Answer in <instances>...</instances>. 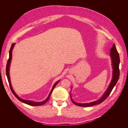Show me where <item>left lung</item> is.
Wrapping results in <instances>:
<instances>
[{
	"label": "left lung",
	"instance_id": "8db88e82",
	"mask_svg": "<svg viewBox=\"0 0 128 128\" xmlns=\"http://www.w3.org/2000/svg\"><path fill=\"white\" fill-rule=\"evenodd\" d=\"M110 55L112 59V66H113V78H112L111 82L109 86H108L107 90L105 92V93L104 94L102 97L99 100H97V101H96L90 103H88V104L76 103L74 102L71 98L72 102L74 104H75L76 105L80 106V107H84L92 106L96 105V104H101L104 101V100H105L108 96H109L112 90H113V88H114L115 85L116 84L120 76V69H119V64L120 62V56H119V54L117 51L116 48L114 44H113V46H112V48L110 49Z\"/></svg>",
	"mask_w": 128,
	"mask_h": 128
}]
</instances>
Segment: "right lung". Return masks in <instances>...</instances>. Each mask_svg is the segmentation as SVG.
<instances>
[{
    "label": "right lung",
    "mask_w": 128,
    "mask_h": 128,
    "mask_svg": "<svg viewBox=\"0 0 128 128\" xmlns=\"http://www.w3.org/2000/svg\"><path fill=\"white\" fill-rule=\"evenodd\" d=\"M15 44H13L12 45L11 47H10V53H9V54H10V57H9V59L8 60V61H7V65H6V76H7V80H8V83H9V86H10V90L12 91V93L15 96V97H16L18 100H20V101L24 103H25L26 104H29V105H30V106H41V105H42V104H45L46 102H47L48 100H49V98L50 97V96H51L52 92L54 88H55V86H56V84L59 82L60 80H58L57 82H56L54 84V86L52 88L51 90V92L50 93V94L48 96V97L45 100H44V101L42 102H34L32 101H30V100H24V99H21L20 98H19L18 96L15 94V93L14 92V91H13V88H12V86H11V84H10V74H9V69H10V61H11V60H12V50H13V48H14V46Z\"/></svg>",
    "instance_id": "obj_1"
}]
</instances>
